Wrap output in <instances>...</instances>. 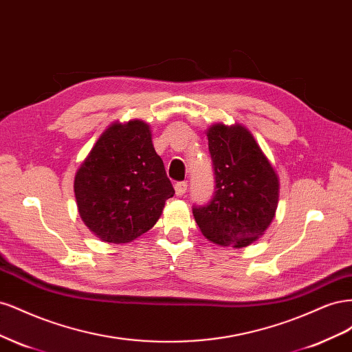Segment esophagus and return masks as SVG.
I'll use <instances>...</instances> for the list:
<instances>
[{
    "label": "esophagus",
    "mask_w": 352,
    "mask_h": 352,
    "mask_svg": "<svg viewBox=\"0 0 352 352\" xmlns=\"http://www.w3.org/2000/svg\"><path fill=\"white\" fill-rule=\"evenodd\" d=\"M186 189H188V184L186 182H177L175 185V190H176V195L177 197H182L186 194Z\"/></svg>",
    "instance_id": "34e87169"
}]
</instances>
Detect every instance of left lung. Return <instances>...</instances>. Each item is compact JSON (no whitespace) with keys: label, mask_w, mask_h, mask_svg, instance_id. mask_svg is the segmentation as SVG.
Segmentation results:
<instances>
[{"label":"left lung","mask_w":352,"mask_h":352,"mask_svg":"<svg viewBox=\"0 0 352 352\" xmlns=\"http://www.w3.org/2000/svg\"><path fill=\"white\" fill-rule=\"evenodd\" d=\"M214 194L192 212L202 235L223 247L242 248L261 236L279 199V179L243 126L214 124L208 132Z\"/></svg>","instance_id":"1"}]
</instances>
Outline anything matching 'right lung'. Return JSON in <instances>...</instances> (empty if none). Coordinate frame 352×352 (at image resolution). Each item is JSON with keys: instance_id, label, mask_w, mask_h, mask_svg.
<instances>
[{"instance_id": "1", "label": "right lung", "mask_w": 352, "mask_h": 352, "mask_svg": "<svg viewBox=\"0 0 352 352\" xmlns=\"http://www.w3.org/2000/svg\"><path fill=\"white\" fill-rule=\"evenodd\" d=\"M74 195L83 223L104 242L126 243L150 230L175 195L150 126H110L74 176Z\"/></svg>"}]
</instances>
